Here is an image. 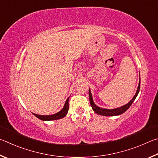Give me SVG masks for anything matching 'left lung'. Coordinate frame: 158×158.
<instances>
[{
	"label": "left lung",
	"mask_w": 158,
	"mask_h": 158,
	"mask_svg": "<svg viewBox=\"0 0 158 158\" xmlns=\"http://www.w3.org/2000/svg\"><path fill=\"white\" fill-rule=\"evenodd\" d=\"M139 89H140V80H139V86H138L137 92L135 94V95L133 98H132V100L129 102L128 104H126V106H123L122 107H118V108H116V109H112V110H107V109H103V108H100V107L96 106L94 104L93 101V98H92V94H91L90 89L89 90V101H90V104L91 106L92 107V110H94V112H96V114H98L99 115H102V116H106V117H110V116H117V115H120L123 113L125 112L127 110H128L130 107H131V105L133 103L134 101L136 98L137 96L138 95L139 92Z\"/></svg>",
	"instance_id": "8db88e82"
}]
</instances>
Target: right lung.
Returning a JSON list of instances; mask_svg holds the SVG:
<instances>
[{
    "mask_svg": "<svg viewBox=\"0 0 158 158\" xmlns=\"http://www.w3.org/2000/svg\"><path fill=\"white\" fill-rule=\"evenodd\" d=\"M69 98L66 99V101L65 102L64 106L62 108V110H61L60 112L56 113L55 114H52V115H46V116H43V115H39V114H36L33 113L36 117H37L40 119L42 120V121H52V120H57V119H60V118H62L63 117H64L66 115L69 110Z\"/></svg>",
    "mask_w": 158,
    "mask_h": 158,
    "instance_id": "right-lung-1",
    "label": "right lung"
}]
</instances>
